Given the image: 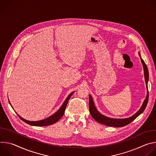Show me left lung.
<instances>
[{"label":"left lung","instance_id":"obj_1","mask_svg":"<svg viewBox=\"0 0 156 156\" xmlns=\"http://www.w3.org/2000/svg\"><path fill=\"white\" fill-rule=\"evenodd\" d=\"M139 55L141 58V60L143 66L144 68V77H145V81L146 83V86H147V94L146 96V98L143 104L142 107L139 110L138 112L136 113L134 115L128 118V119H110L106 117L102 114H101L97 110L96 108L94 106L93 99L91 96L90 95V101H89V108H90V112L91 115V116L94 118V119L97 121L98 122L105 125L107 126H114V127H121V126H124L129 123H130L131 122L134 120L137 117H138L141 113H143L144 109L146 108L147 102H148V99H149V91H148V87H147V82L149 80V72L147 70V67L146 66V64L144 62V60L141 58L140 54L139 53Z\"/></svg>","mask_w":156,"mask_h":156}]
</instances>
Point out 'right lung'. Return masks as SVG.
I'll use <instances>...</instances> for the list:
<instances>
[{
	"mask_svg": "<svg viewBox=\"0 0 156 156\" xmlns=\"http://www.w3.org/2000/svg\"><path fill=\"white\" fill-rule=\"evenodd\" d=\"M74 92L72 93L69 96L68 98L66 99V100L65 101V102H63V105H62V107H60V108L57 111V112L54 114V115H52V116L44 119V120H41V121H37V122H30V121H28L27 120H25L23 119V118H21L20 115H18V116L19 117V118L21 120H23L24 122L29 124V125H33V126H48V125H52L53 123H55V122H57V121H58L61 117H62V116L63 115L64 113H65V108H66V105H67V103H68V101L70 99L71 96L73 94ZM12 106V105H11Z\"/></svg>",
	"mask_w": 156,
	"mask_h": 156,
	"instance_id": "right-lung-1",
	"label": "right lung"
}]
</instances>
